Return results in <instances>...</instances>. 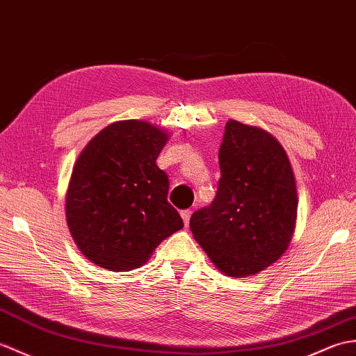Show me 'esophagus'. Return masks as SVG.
Instances as JSON below:
<instances>
[{"label": "esophagus", "instance_id": "esophagus-1", "mask_svg": "<svg viewBox=\"0 0 356 356\" xmlns=\"http://www.w3.org/2000/svg\"><path fill=\"white\" fill-rule=\"evenodd\" d=\"M191 213H193V211H189V209H185V211H181V212H180L181 220H184L185 226H188V225H189V218H191Z\"/></svg>", "mask_w": 356, "mask_h": 356}]
</instances>
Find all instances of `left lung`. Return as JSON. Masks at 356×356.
I'll return each instance as SVG.
<instances>
[{"mask_svg":"<svg viewBox=\"0 0 356 356\" xmlns=\"http://www.w3.org/2000/svg\"><path fill=\"white\" fill-rule=\"evenodd\" d=\"M218 162L217 195L193 213L189 227L226 276L258 275L286 252L296 229L299 200L290 159L270 131L229 120Z\"/></svg>","mask_w":356,"mask_h":356,"instance_id":"left-lung-1","label":"left lung"}]
</instances>
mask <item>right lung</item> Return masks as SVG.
Segmentation results:
<instances>
[{
  "mask_svg": "<svg viewBox=\"0 0 356 356\" xmlns=\"http://www.w3.org/2000/svg\"><path fill=\"white\" fill-rule=\"evenodd\" d=\"M168 139L152 122L122 120L98 131L79 154L65 213L74 243L95 266L139 268L184 227L167 200L168 176L156 163Z\"/></svg>",
  "mask_w": 356,
  "mask_h": 356,
  "instance_id": "1",
  "label": "right lung"
}]
</instances>
